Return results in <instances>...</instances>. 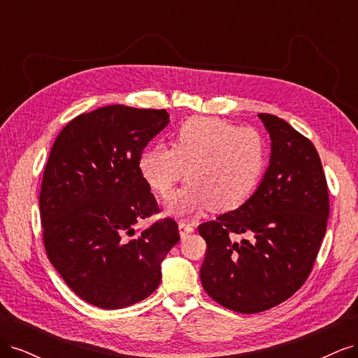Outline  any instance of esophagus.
I'll use <instances>...</instances> for the list:
<instances>
[{
  "instance_id": "obj_1",
  "label": "esophagus",
  "mask_w": 358,
  "mask_h": 358,
  "mask_svg": "<svg viewBox=\"0 0 358 358\" xmlns=\"http://www.w3.org/2000/svg\"><path fill=\"white\" fill-rule=\"evenodd\" d=\"M194 231V225L187 222V221H180L179 222V233H180V237H185L187 234L192 233Z\"/></svg>"
}]
</instances>
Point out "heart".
I'll return each mask as SVG.
<instances>
[{
  "instance_id": "obj_1",
  "label": "heart",
  "mask_w": 358,
  "mask_h": 358,
  "mask_svg": "<svg viewBox=\"0 0 358 358\" xmlns=\"http://www.w3.org/2000/svg\"><path fill=\"white\" fill-rule=\"evenodd\" d=\"M267 145L252 127H237L220 117L197 116L171 136V149L149 145L137 158L148 188L166 197L185 175V187L167 201L170 213L187 215L209 208L230 210L252 196L264 171Z\"/></svg>"
}]
</instances>
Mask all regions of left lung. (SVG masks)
<instances>
[{
	"label": "left lung",
	"instance_id": "1",
	"mask_svg": "<svg viewBox=\"0 0 358 358\" xmlns=\"http://www.w3.org/2000/svg\"><path fill=\"white\" fill-rule=\"evenodd\" d=\"M272 140L270 164L241 208L199 225L208 245L200 279L227 309L257 313L305 284L326 234L327 180L309 138L284 119L259 113ZM236 234L249 240L234 243Z\"/></svg>",
	"mask_w": 358,
	"mask_h": 358
}]
</instances>
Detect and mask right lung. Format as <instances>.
Returning <instances> with one entry per match:
<instances>
[{
    "mask_svg": "<svg viewBox=\"0 0 358 358\" xmlns=\"http://www.w3.org/2000/svg\"><path fill=\"white\" fill-rule=\"evenodd\" d=\"M169 122L164 109L106 106L76 116L52 146L38 200L43 242L66 284L94 306L121 309L152 294L180 239L171 218L134 230L159 212L137 158Z\"/></svg>",
    "mask_w": 358,
    "mask_h": 358,
    "instance_id": "1",
    "label": "right lung"
}]
</instances>
